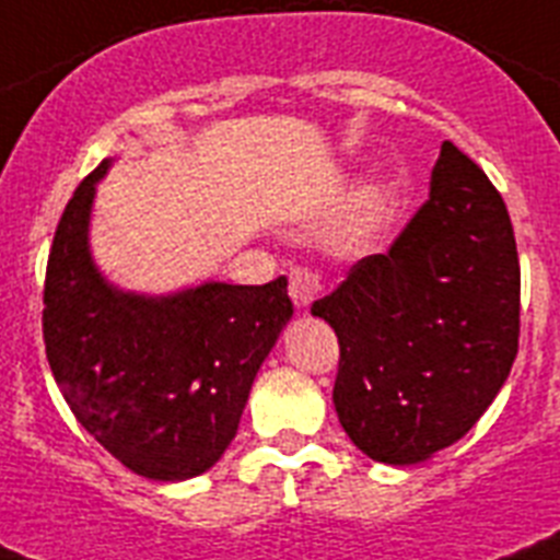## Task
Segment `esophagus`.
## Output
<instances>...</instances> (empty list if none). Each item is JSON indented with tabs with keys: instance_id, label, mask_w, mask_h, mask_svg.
I'll return each mask as SVG.
<instances>
[{
	"instance_id": "esophagus-1",
	"label": "esophagus",
	"mask_w": 560,
	"mask_h": 560,
	"mask_svg": "<svg viewBox=\"0 0 560 560\" xmlns=\"http://www.w3.org/2000/svg\"><path fill=\"white\" fill-rule=\"evenodd\" d=\"M324 290V279L318 270H310V267H293L290 270V299L295 302V307H310L316 302Z\"/></svg>"
}]
</instances>
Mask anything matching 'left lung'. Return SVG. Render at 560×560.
Segmentation results:
<instances>
[{"label":"left lung","instance_id":"left-lung-1","mask_svg":"<svg viewBox=\"0 0 560 560\" xmlns=\"http://www.w3.org/2000/svg\"><path fill=\"white\" fill-rule=\"evenodd\" d=\"M338 336V421L373 462L450 447L504 387L521 332V265L487 173L441 144L430 201L387 253L313 304Z\"/></svg>","mask_w":560,"mask_h":560}]
</instances>
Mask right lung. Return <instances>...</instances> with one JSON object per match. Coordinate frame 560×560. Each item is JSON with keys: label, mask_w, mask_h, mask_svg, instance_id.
Segmentation results:
<instances>
[{"label": "right lung", "mask_w": 560, "mask_h": 560, "mask_svg": "<svg viewBox=\"0 0 560 560\" xmlns=\"http://www.w3.org/2000/svg\"><path fill=\"white\" fill-rule=\"evenodd\" d=\"M102 162L70 196L45 270L42 336L79 424L136 476L185 481L236 439L261 361L293 316L288 279L167 299L113 290L88 253Z\"/></svg>", "instance_id": "1"}]
</instances>
